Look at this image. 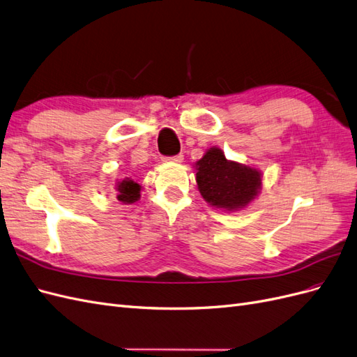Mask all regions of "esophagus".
I'll use <instances>...</instances> for the list:
<instances>
[{
    "mask_svg": "<svg viewBox=\"0 0 357 357\" xmlns=\"http://www.w3.org/2000/svg\"><path fill=\"white\" fill-rule=\"evenodd\" d=\"M183 153H178L176 156H168V158H164V160H168V162H176V164H180V162H183Z\"/></svg>",
    "mask_w": 357,
    "mask_h": 357,
    "instance_id": "34e87169",
    "label": "esophagus"
}]
</instances>
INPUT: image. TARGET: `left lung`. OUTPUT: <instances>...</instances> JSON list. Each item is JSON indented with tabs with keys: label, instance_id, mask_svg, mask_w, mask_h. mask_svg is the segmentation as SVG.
<instances>
[{
	"label": "left lung",
	"instance_id": "8db88e82",
	"mask_svg": "<svg viewBox=\"0 0 357 357\" xmlns=\"http://www.w3.org/2000/svg\"><path fill=\"white\" fill-rule=\"evenodd\" d=\"M197 183L210 205L232 211L244 208L257 197L262 180L256 168L228 160L220 149L211 147L197 162Z\"/></svg>",
	"mask_w": 357,
	"mask_h": 357
}]
</instances>
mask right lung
Wrapping results in <instances>:
<instances>
[{
  "label": "right lung",
  "mask_w": 357,
  "mask_h": 357,
  "mask_svg": "<svg viewBox=\"0 0 357 357\" xmlns=\"http://www.w3.org/2000/svg\"><path fill=\"white\" fill-rule=\"evenodd\" d=\"M117 199L123 202V204H132L138 201L139 198V190H142V186L135 183L131 178H123L122 181L117 183Z\"/></svg>",
  "instance_id": "right-lung-1"
}]
</instances>
